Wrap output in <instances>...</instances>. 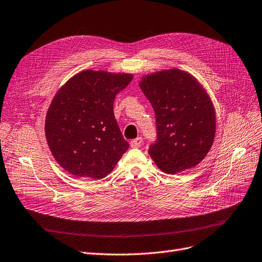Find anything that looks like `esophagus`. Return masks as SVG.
<instances>
[{"label": "esophagus", "instance_id": "34e87169", "mask_svg": "<svg viewBox=\"0 0 262 262\" xmlns=\"http://www.w3.org/2000/svg\"><path fill=\"white\" fill-rule=\"evenodd\" d=\"M142 143H143L142 138H137V139H134V140L131 141L130 145H131V147H133V148H138L142 145Z\"/></svg>", "mask_w": 262, "mask_h": 262}]
</instances>
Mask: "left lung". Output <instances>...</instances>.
Segmentation results:
<instances>
[{
  "label": "left lung",
  "mask_w": 262,
  "mask_h": 262,
  "mask_svg": "<svg viewBox=\"0 0 262 262\" xmlns=\"http://www.w3.org/2000/svg\"><path fill=\"white\" fill-rule=\"evenodd\" d=\"M140 88L156 115L157 142L149 147L156 165L167 174L189 170L210 151L216 133L214 104L199 80L180 69L144 75Z\"/></svg>",
  "instance_id": "8db88e82"
}]
</instances>
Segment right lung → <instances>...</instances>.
<instances>
[{"label": "right lung", "mask_w": 262, "mask_h": 262, "mask_svg": "<svg viewBox=\"0 0 262 262\" xmlns=\"http://www.w3.org/2000/svg\"><path fill=\"white\" fill-rule=\"evenodd\" d=\"M130 73L81 71L60 87L48 107L45 135L56 161L76 177L101 180L128 150L114 116V101Z\"/></svg>", "instance_id": "add662e5"}]
</instances>
